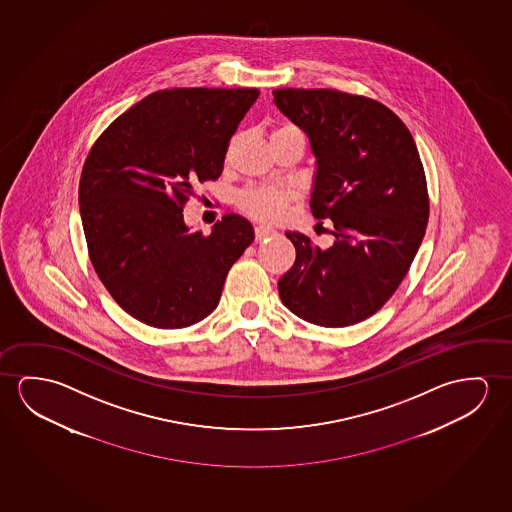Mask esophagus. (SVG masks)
Masks as SVG:
<instances>
[{
    "label": "esophagus",
    "mask_w": 512,
    "mask_h": 512,
    "mask_svg": "<svg viewBox=\"0 0 512 512\" xmlns=\"http://www.w3.org/2000/svg\"><path fill=\"white\" fill-rule=\"evenodd\" d=\"M275 234V228L264 227V225H259V227H255V241H264V239H268V237L273 236Z\"/></svg>",
    "instance_id": "1"
}]
</instances>
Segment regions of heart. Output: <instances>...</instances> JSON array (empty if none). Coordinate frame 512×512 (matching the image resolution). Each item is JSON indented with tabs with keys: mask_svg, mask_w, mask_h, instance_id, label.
I'll return each instance as SVG.
<instances>
[{
	"mask_svg": "<svg viewBox=\"0 0 512 512\" xmlns=\"http://www.w3.org/2000/svg\"><path fill=\"white\" fill-rule=\"evenodd\" d=\"M287 129H294V127H278L275 133L287 131ZM287 202H289V193L278 188L246 189L239 197V205L244 213L250 214L257 220L266 221L278 220L280 216H284Z\"/></svg>",
	"mask_w": 512,
	"mask_h": 512,
	"instance_id": "1",
	"label": "heart"
}]
</instances>
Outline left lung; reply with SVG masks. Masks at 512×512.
I'll use <instances>...</instances> for the list:
<instances>
[{
  "instance_id": "8db88e82",
  "label": "left lung",
  "mask_w": 512,
  "mask_h": 512,
  "mask_svg": "<svg viewBox=\"0 0 512 512\" xmlns=\"http://www.w3.org/2000/svg\"><path fill=\"white\" fill-rule=\"evenodd\" d=\"M273 97L310 140V209L335 228L326 250L285 232L296 260L278 294L308 323H360L392 298L424 239L429 195L417 145L401 118L369 97L330 88H280Z\"/></svg>"
}]
</instances>
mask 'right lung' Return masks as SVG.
Instances as JSON below:
<instances>
[{
	"label": "right lung",
	"mask_w": 512,
	"mask_h": 512,
	"mask_svg": "<svg viewBox=\"0 0 512 512\" xmlns=\"http://www.w3.org/2000/svg\"><path fill=\"white\" fill-rule=\"evenodd\" d=\"M257 88H172L115 118L88 152L79 211L95 273L142 323L179 330L220 303L228 269L253 243L252 223L227 214L209 236L182 207L197 182L223 172L228 142Z\"/></svg>",
	"instance_id": "1"
}]
</instances>
